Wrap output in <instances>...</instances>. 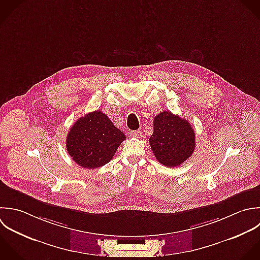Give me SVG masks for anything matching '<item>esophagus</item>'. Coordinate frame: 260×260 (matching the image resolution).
<instances>
[{"label": "esophagus", "mask_w": 260, "mask_h": 260, "mask_svg": "<svg viewBox=\"0 0 260 260\" xmlns=\"http://www.w3.org/2000/svg\"><path fill=\"white\" fill-rule=\"evenodd\" d=\"M129 136L133 138H140L142 136V131L141 129L132 131V132H129Z\"/></svg>", "instance_id": "esophagus-1"}]
</instances>
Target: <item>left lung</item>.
<instances>
[{
  "instance_id": "left-lung-1",
  "label": "left lung",
  "mask_w": 260,
  "mask_h": 260,
  "mask_svg": "<svg viewBox=\"0 0 260 260\" xmlns=\"http://www.w3.org/2000/svg\"><path fill=\"white\" fill-rule=\"evenodd\" d=\"M149 142L162 165L176 167L192 155L196 134L188 120L165 110L154 118V133Z\"/></svg>"
}]
</instances>
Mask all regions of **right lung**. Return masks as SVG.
I'll return each instance as SVG.
<instances>
[{"label": "right lung", "instance_id": "add662e5", "mask_svg": "<svg viewBox=\"0 0 260 260\" xmlns=\"http://www.w3.org/2000/svg\"><path fill=\"white\" fill-rule=\"evenodd\" d=\"M125 140L102 111L96 110L79 118L67 137V151L81 167L95 169L107 164Z\"/></svg>", "mask_w": 260, "mask_h": 260}]
</instances>
